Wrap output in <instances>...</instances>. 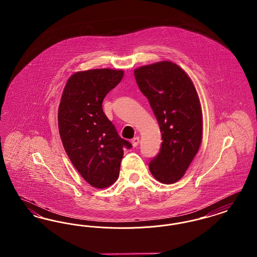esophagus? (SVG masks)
<instances>
[{
  "label": "esophagus",
  "mask_w": 257,
  "mask_h": 257,
  "mask_svg": "<svg viewBox=\"0 0 257 257\" xmlns=\"http://www.w3.org/2000/svg\"><path fill=\"white\" fill-rule=\"evenodd\" d=\"M131 143H132L133 147H137L139 145V143H140V137H135L134 139L131 141Z\"/></svg>",
  "instance_id": "1"
}]
</instances>
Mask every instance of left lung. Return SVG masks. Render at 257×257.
Here are the masks:
<instances>
[{"mask_svg": "<svg viewBox=\"0 0 257 257\" xmlns=\"http://www.w3.org/2000/svg\"><path fill=\"white\" fill-rule=\"evenodd\" d=\"M135 78L159 123L162 146L149 171L161 183L180 180L202 141V110L196 87L176 63L159 61L136 68Z\"/></svg>", "mask_w": 257, "mask_h": 257, "instance_id": "left-lung-1", "label": "left lung"}]
</instances>
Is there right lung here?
<instances>
[{
    "label": "right lung",
    "instance_id": "add662e5",
    "mask_svg": "<svg viewBox=\"0 0 257 257\" xmlns=\"http://www.w3.org/2000/svg\"><path fill=\"white\" fill-rule=\"evenodd\" d=\"M124 71L110 68L79 71L69 77L62 91L58 121L64 150L87 183L104 189L119 175L124 148L102 109L105 96L117 86Z\"/></svg>",
    "mask_w": 257,
    "mask_h": 257
}]
</instances>
